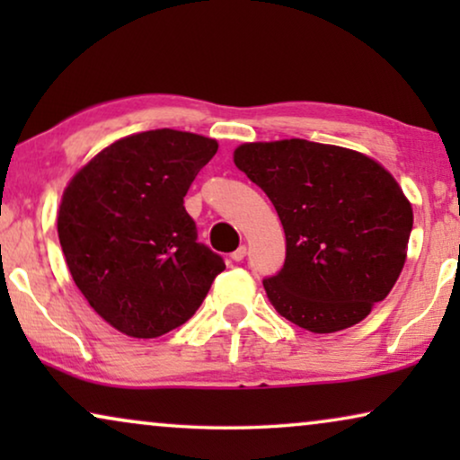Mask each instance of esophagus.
<instances>
[{"mask_svg": "<svg viewBox=\"0 0 460 460\" xmlns=\"http://www.w3.org/2000/svg\"><path fill=\"white\" fill-rule=\"evenodd\" d=\"M244 255H247V244H241V247H238L230 257H232V260H234V261H243Z\"/></svg>", "mask_w": 460, "mask_h": 460, "instance_id": "34e87169", "label": "esophagus"}]
</instances>
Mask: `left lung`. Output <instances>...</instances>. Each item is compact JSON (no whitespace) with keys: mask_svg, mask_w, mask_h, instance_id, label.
I'll return each mask as SVG.
<instances>
[{"mask_svg":"<svg viewBox=\"0 0 460 460\" xmlns=\"http://www.w3.org/2000/svg\"><path fill=\"white\" fill-rule=\"evenodd\" d=\"M234 165L285 228V266L263 280L276 312L318 335L362 323L408 253L412 205L394 175L358 150L299 137L241 144Z\"/></svg>","mask_w":460,"mask_h":460,"instance_id":"obj_1","label":"left lung"}]
</instances>
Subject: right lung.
Segmentation results:
<instances>
[{"mask_svg":"<svg viewBox=\"0 0 460 460\" xmlns=\"http://www.w3.org/2000/svg\"><path fill=\"white\" fill-rule=\"evenodd\" d=\"M217 153L192 131L150 129L93 155L62 192L58 238L68 272L112 329L155 339L184 324L224 272L197 243L184 197Z\"/></svg>","mask_w":460,"mask_h":460,"instance_id":"obj_1","label":"right lung"}]
</instances>
